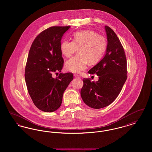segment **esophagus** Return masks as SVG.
I'll list each match as a JSON object with an SVG mask.
<instances>
[{"instance_id":"1","label":"esophagus","mask_w":152,"mask_h":152,"mask_svg":"<svg viewBox=\"0 0 152 152\" xmlns=\"http://www.w3.org/2000/svg\"><path fill=\"white\" fill-rule=\"evenodd\" d=\"M74 77L75 78H79L80 77L78 75H77V74H74Z\"/></svg>"}]
</instances>
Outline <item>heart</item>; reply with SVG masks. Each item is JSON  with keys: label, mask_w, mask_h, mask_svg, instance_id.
<instances>
[{"label": "heart", "mask_w": 152, "mask_h": 152, "mask_svg": "<svg viewBox=\"0 0 152 152\" xmlns=\"http://www.w3.org/2000/svg\"><path fill=\"white\" fill-rule=\"evenodd\" d=\"M72 37L73 41L63 40L60 44V51L66 58L71 57L77 49L79 51L65 62L66 71L80 72L87 68L88 61L95 64L103 56L107 45L105 37L92 30H84L75 32Z\"/></svg>", "instance_id": "1"}]
</instances>
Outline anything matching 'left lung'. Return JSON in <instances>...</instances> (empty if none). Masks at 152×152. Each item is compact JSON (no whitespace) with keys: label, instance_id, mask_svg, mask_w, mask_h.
<instances>
[{"label":"left lung","instance_id":"obj_1","mask_svg":"<svg viewBox=\"0 0 152 152\" xmlns=\"http://www.w3.org/2000/svg\"><path fill=\"white\" fill-rule=\"evenodd\" d=\"M107 47L104 58L88 72L99 76L96 82L84 79L83 101L91 108H104L115 100L127 79V63L123 45L115 32L105 26Z\"/></svg>","mask_w":152,"mask_h":152}]
</instances>
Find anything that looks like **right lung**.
Wrapping results in <instances>:
<instances>
[{
    "instance_id": "add662e5",
    "label": "right lung",
    "mask_w": 152,
    "mask_h": 152,
    "mask_svg": "<svg viewBox=\"0 0 152 152\" xmlns=\"http://www.w3.org/2000/svg\"><path fill=\"white\" fill-rule=\"evenodd\" d=\"M70 26H53L42 31L32 44L25 69V80L30 97L40 110L52 112L60 107L63 95L71 81L72 73L60 72L64 60L60 51L62 36Z\"/></svg>"
}]
</instances>
